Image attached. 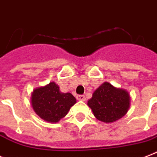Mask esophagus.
<instances>
[{
	"label": "esophagus",
	"instance_id": "obj_1",
	"mask_svg": "<svg viewBox=\"0 0 157 157\" xmlns=\"http://www.w3.org/2000/svg\"><path fill=\"white\" fill-rule=\"evenodd\" d=\"M76 98H77L78 100H79V101L86 100V98H85V96H84V95H82V94H78V95H77V96H76Z\"/></svg>",
	"mask_w": 157,
	"mask_h": 157
}]
</instances>
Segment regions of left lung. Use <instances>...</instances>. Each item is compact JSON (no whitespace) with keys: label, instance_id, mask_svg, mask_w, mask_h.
<instances>
[{"label":"left lung","instance_id":"1","mask_svg":"<svg viewBox=\"0 0 157 157\" xmlns=\"http://www.w3.org/2000/svg\"><path fill=\"white\" fill-rule=\"evenodd\" d=\"M87 105L97 120L112 123L126 115L130 107V95L126 90L105 82L94 90Z\"/></svg>","mask_w":157,"mask_h":157}]
</instances>
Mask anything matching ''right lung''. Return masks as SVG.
Segmentation results:
<instances>
[{
	"label": "right lung",
	"instance_id": "1",
	"mask_svg": "<svg viewBox=\"0 0 157 157\" xmlns=\"http://www.w3.org/2000/svg\"><path fill=\"white\" fill-rule=\"evenodd\" d=\"M76 99L71 93H63L55 82L34 89L31 94V105L37 116L49 123H58L65 117Z\"/></svg>",
	"mask_w": 157,
	"mask_h": 157
}]
</instances>
